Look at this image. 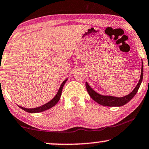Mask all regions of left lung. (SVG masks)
<instances>
[{
	"label": "left lung",
	"mask_w": 149,
	"mask_h": 149,
	"mask_svg": "<svg viewBox=\"0 0 149 149\" xmlns=\"http://www.w3.org/2000/svg\"><path fill=\"white\" fill-rule=\"evenodd\" d=\"M142 78H143V63L142 64L141 76H140V80L138 82V84H137V86H136V88L134 89V91L132 93H130V94L126 95V96L123 97H116L112 96H104V95L98 94L97 93H96L95 91H93L87 82H86V88L91 97L97 103L102 105V106L110 107L122 106H124L125 104H126L127 103H128L135 96V95L136 94V93L138 92V89L140 88V86L142 81Z\"/></svg>",
	"instance_id": "obj_1"
}]
</instances>
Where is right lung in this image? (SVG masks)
Listing matches in <instances>:
<instances>
[{
  "instance_id": "obj_1",
  "label": "right lung",
  "mask_w": 149,
  "mask_h": 149,
  "mask_svg": "<svg viewBox=\"0 0 149 149\" xmlns=\"http://www.w3.org/2000/svg\"><path fill=\"white\" fill-rule=\"evenodd\" d=\"M67 80H67H65L64 82L62 83V84L61 85L60 88H59V90L58 91V93H57V94L56 95V96H55L50 101V102L47 103V104L43 105V106H41L37 107V108H23V107H21V106H19V107L21 109H22V110H25L26 112H30V113L41 112H43V111L48 110V109L51 108L52 107L55 106V105H56L57 103H58L59 100H60L61 93H62V90H63V86H64V84H65V82H66Z\"/></svg>"
}]
</instances>
